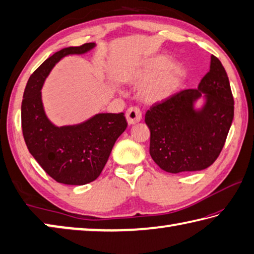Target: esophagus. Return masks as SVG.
<instances>
[{"mask_svg":"<svg viewBox=\"0 0 254 254\" xmlns=\"http://www.w3.org/2000/svg\"><path fill=\"white\" fill-rule=\"evenodd\" d=\"M126 118L128 124H135L141 121V119H142V113H141V111L137 109L136 106H131L128 107L127 111Z\"/></svg>","mask_w":254,"mask_h":254,"instance_id":"34e87169","label":"esophagus"}]
</instances>
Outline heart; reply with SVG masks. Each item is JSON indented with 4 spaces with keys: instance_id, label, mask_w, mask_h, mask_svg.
<instances>
[{
    "instance_id": "1",
    "label": "heart",
    "mask_w": 254,
    "mask_h": 254,
    "mask_svg": "<svg viewBox=\"0 0 254 254\" xmlns=\"http://www.w3.org/2000/svg\"><path fill=\"white\" fill-rule=\"evenodd\" d=\"M169 64L170 59L166 56L144 59L130 71L128 79L140 84L152 76L142 88V95L149 102H160L176 91L185 76L183 66Z\"/></svg>"
}]
</instances>
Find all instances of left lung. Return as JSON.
Segmentation results:
<instances>
[{
	"label": "left lung",
	"mask_w": 254,
	"mask_h": 254,
	"mask_svg": "<svg viewBox=\"0 0 254 254\" xmlns=\"http://www.w3.org/2000/svg\"><path fill=\"white\" fill-rule=\"evenodd\" d=\"M200 97L205 103L197 110L194 103ZM233 117L229 77L218 58L212 56L209 71L198 88L184 89L147 111L150 156L167 173L206 169L220 156Z\"/></svg>",
	"instance_id": "8db88e82"
}]
</instances>
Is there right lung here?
Here are the masks:
<instances>
[{
  "instance_id": "add662e5",
  "label": "right lung",
  "mask_w": 254,
  "mask_h": 254,
  "mask_svg": "<svg viewBox=\"0 0 254 254\" xmlns=\"http://www.w3.org/2000/svg\"><path fill=\"white\" fill-rule=\"evenodd\" d=\"M94 47L89 42L55 53L30 76L23 93L21 124L25 144L41 168L60 184L94 182L127 127L124 113H100L83 123L64 127H56L45 113L41 88L54 66L68 55H83Z\"/></svg>"
}]
</instances>
